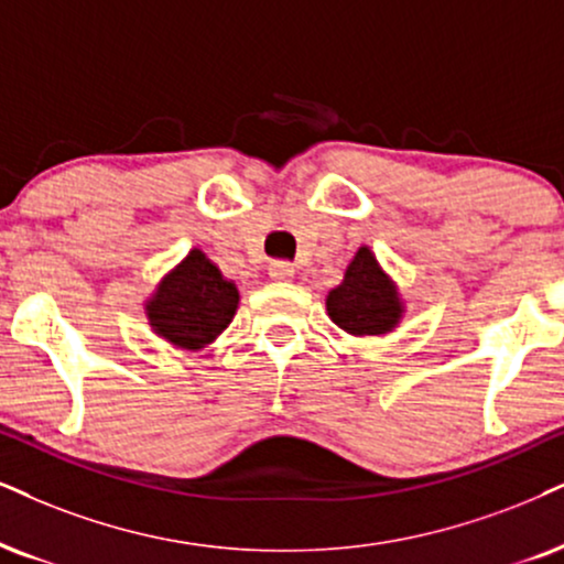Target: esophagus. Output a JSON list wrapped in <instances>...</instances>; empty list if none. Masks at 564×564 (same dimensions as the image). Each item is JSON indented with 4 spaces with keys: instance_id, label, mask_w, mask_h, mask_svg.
<instances>
[{
    "instance_id": "1",
    "label": "esophagus",
    "mask_w": 564,
    "mask_h": 564,
    "mask_svg": "<svg viewBox=\"0 0 564 564\" xmlns=\"http://www.w3.org/2000/svg\"><path fill=\"white\" fill-rule=\"evenodd\" d=\"M269 274L271 280H280V282H288L295 276V267L290 261H271L269 263Z\"/></svg>"
}]
</instances>
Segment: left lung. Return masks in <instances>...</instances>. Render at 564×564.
<instances>
[{
  "mask_svg": "<svg viewBox=\"0 0 564 564\" xmlns=\"http://www.w3.org/2000/svg\"><path fill=\"white\" fill-rule=\"evenodd\" d=\"M326 311L347 335H387L402 318L398 288L368 248L358 250L343 284L326 295Z\"/></svg>",
  "mask_w": 564,
  "mask_h": 564,
  "instance_id": "8db88e82",
  "label": "left lung"
}]
</instances>
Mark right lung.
Segmentation results:
<instances>
[{"label":"right lung","instance_id":"add662e5","mask_svg":"<svg viewBox=\"0 0 564 564\" xmlns=\"http://www.w3.org/2000/svg\"><path fill=\"white\" fill-rule=\"evenodd\" d=\"M238 288L193 248L175 271L164 276L145 314L159 337L183 350H200L214 343L238 308Z\"/></svg>","mask_w":564,"mask_h":564}]
</instances>
